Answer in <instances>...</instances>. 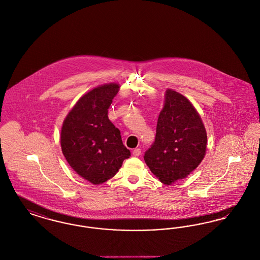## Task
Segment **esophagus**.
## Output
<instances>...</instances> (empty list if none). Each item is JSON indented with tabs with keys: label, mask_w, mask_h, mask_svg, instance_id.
I'll use <instances>...</instances> for the list:
<instances>
[{
	"label": "esophagus",
	"mask_w": 260,
	"mask_h": 260,
	"mask_svg": "<svg viewBox=\"0 0 260 260\" xmlns=\"http://www.w3.org/2000/svg\"><path fill=\"white\" fill-rule=\"evenodd\" d=\"M133 155L134 156H140L141 155V149L140 148H135L133 150Z\"/></svg>",
	"instance_id": "1"
}]
</instances>
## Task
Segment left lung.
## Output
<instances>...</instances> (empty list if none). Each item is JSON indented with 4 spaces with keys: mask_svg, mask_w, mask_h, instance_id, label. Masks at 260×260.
I'll return each instance as SVG.
<instances>
[{
    "mask_svg": "<svg viewBox=\"0 0 260 260\" xmlns=\"http://www.w3.org/2000/svg\"><path fill=\"white\" fill-rule=\"evenodd\" d=\"M206 148L207 132L199 113L183 95L167 89L155 141L144 156L148 168L159 181L169 185L198 167Z\"/></svg>",
    "mask_w": 260,
    "mask_h": 260,
    "instance_id": "8db88e82",
    "label": "left lung"
}]
</instances>
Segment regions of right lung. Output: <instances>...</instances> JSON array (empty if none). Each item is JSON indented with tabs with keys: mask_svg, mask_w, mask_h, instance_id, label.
Returning <instances> with one entry per match:
<instances>
[{
	"mask_svg": "<svg viewBox=\"0 0 260 260\" xmlns=\"http://www.w3.org/2000/svg\"><path fill=\"white\" fill-rule=\"evenodd\" d=\"M119 89L100 85L84 94L66 116L61 129L62 152L69 165L93 184L110 180L131 155L111 122L108 110Z\"/></svg>",
	"mask_w": 260,
	"mask_h": 260,
	"instance_id": "add662e5",
	"label": "right lung"
}]
</instances>
